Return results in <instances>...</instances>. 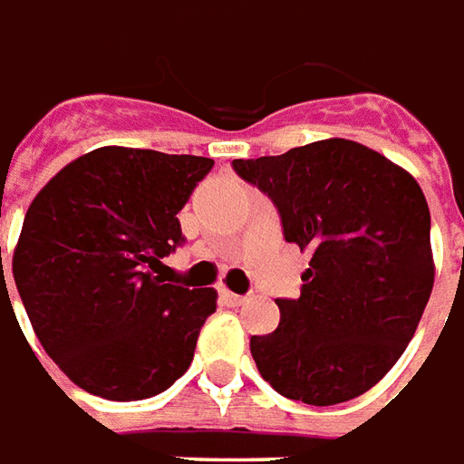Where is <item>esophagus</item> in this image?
<instances>
[{"label":"esophagus","mask_w":464,"mask_h":464,"mask_svg":"<svg viewBox=\"0 0 464 464\" xmlns=\"http://www.w3.org/2000/svg\"><path fill=\"white\" fill-rule=\"evenodd\" d=\"M219 297H222V302H225L227 307H239L242 302L247 300V297H242V295H235V292H229V290L219 292Z\"/></svg>","instance_id":"obj_1"}]
</instances>
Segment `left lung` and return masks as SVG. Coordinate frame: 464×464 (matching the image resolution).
<instances>
[{"label": "left lung", "mask_w": 464, "mask_h": 464, "mask_svg": "<svg viewBox=\"0 0 464 464\" xmlns=\"http://www.w3.org/2000/svg\"><path fill=\"white\" fill-rule=\"evenodd\" d=\"M275 202L287 242L312 255L297 300L249 350L279 395L307 405L354 400L405 353L435 285L430 207L415 177L353 140L235 160Z\"/></svg>", "instance_id": "1"}]
</instances>
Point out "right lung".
Listing matches in <instances>:
<instances>
[{
  "mask_svg": "<svg viewBox=\"0 0 464 464\" xmlns=\"http://www.w3.org/2000/svg\"><path fill=\"white\" fill-rule=\"evenodd\" d=\"M212 164L100 147L32 199L12 275L44 353L82 390L114 402L147 400L192 364L217 292L164 285L160 272L185 242L177 212Z\"/></svg>",
  "mask_w": 464,
  "mask_h": 464,
  "instance_id": "right-lung-1",
  "label": "right lung"
}]
</instances>
